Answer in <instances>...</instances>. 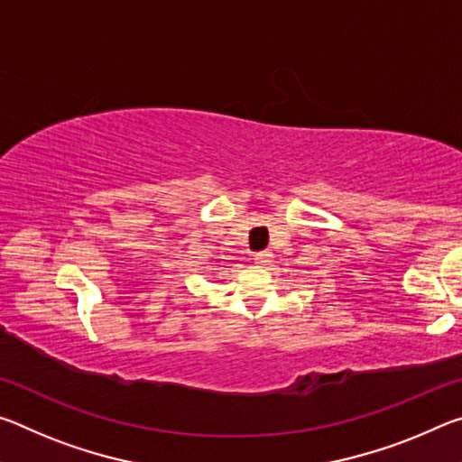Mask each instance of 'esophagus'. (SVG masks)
Listing matches in <instances>:
<instances>
[{"label":"esophagus","mask_w":462,"mask_h":462,"mask_svg":"<svg viewBox=\"0 0 462 462\" xmlns=\"http://www.w3.org/2000/svg\"><path fill=\"white\" fill-rule=\"evenodd\" d=\"M254 263L256 264H271L273 263V254L267 253V250H264V253H256L254 254Z\"/></svg>","instance_id":"obj_1"}]
</instances>
